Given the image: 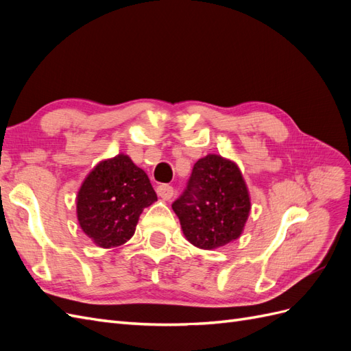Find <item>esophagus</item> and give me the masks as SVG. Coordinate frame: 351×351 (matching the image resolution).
I'll return each instance as SVG.
<instances>
[{"mask_svg":"<svg viewBox=\"0 0 351 351\" xmlns=\"http://www.w3.org/2000/svg\"><path fill=\"white\" fill-rule=\"evenodd\" d=\"M156 193L161 199L169 200L174 195V189H173V186H168V184H159L156 187Z\"/></svg>","mask_w":351,"mask_h":351,"instance_id":"34e87169","label":"esophagus"}]
</instances>
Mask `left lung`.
Instances as JSON below:
<instances>
[{
	"label": "left lung",
	"instance_id": "1",
	"mask_svg": "<svg viewBox=\"0 0 351 351\" xmlns=\"http://www.w3.org/2000/svg\"><path fill=\"white\" fill-rule=\"evenodd\" d=\"M250 206L249 190L237 164L209 154L195 164L173 210L184 237L199 249L212 250L241 236Z\"/></svg>",
	"mask_w": 351,
	"mask_h": 351
}]
</instances>
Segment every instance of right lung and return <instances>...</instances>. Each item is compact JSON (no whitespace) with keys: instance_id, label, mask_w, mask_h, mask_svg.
Instances as JSON below:
<instances>
[{"instance_id":"right-lung-1","label":"right lung","mask_w":351,"mask_h":351,"mask_svg":"<svg viewBox=\"0 0 351 351\" xmlns=\"http://www.w3.org/2000/svg\"><path fill=\"white\" fill-rule=\"evenodd\" d=\"M158 200L142 168L119 154L104 159L84 178L77 193L79 224L97 246H121L134 234L145 208Z\"/></svg>"}]
</instances>
